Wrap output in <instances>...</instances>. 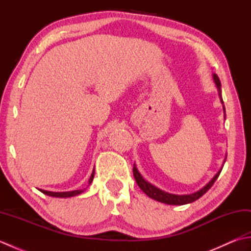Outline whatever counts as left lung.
<instances>
[{"mask_svg":"<svg viewBox=\"0 0 251 251\" xmlns=\"http://www.w3.org/2000/svg\"><path fill=\"white\" fill-rule=\"evenodd\" d=\"M214 79H215V83L217 85L218 92H219V96L221 98V83H220V79H219V77H218L217 74H214ZM221 102H222V98H221ZM223 110H226L225 106H223ZM221 170H222V168L217 173L215 177L212 178L209 182H208L204 186V188L201 189L200 191L195 192V193H192L189 195H175V194H170V193H167V192H164L162 190L157 189L156 186L152 185L151 183H149L148 181L143 179L135 166H134V168H132V173H134V177H135L137 184L139 185V188L143 192H145V193L149 197H151V199L155 200L157 201L165 202V204H168V205H185V204H190V202L195 201L196 200H199L200 197L204 195L206 192L209 190L212 185H214L215 181L218 179V177H219Z\"/></svg>","mask_w":251,"mask_h":251,"instance_id":"obj_1","label":"left lung"}]
</instances>
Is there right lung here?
<instances>
[{
    "label": "right lung",
    "mask_w": 251,
    "mask_h": 251,
    "mask_svg": "<svg viewBox=\"0 0 251 251\" xmlns=\"http://www.w3.org/2000/svg\"><path fill=\"white\" fill-rule=\"evenodd\" d=\"M94 175H95V170L89 178V184L92 183V181L94 179ZM40 191L42 193L50 196H54V197H71V196H75L83 193V190H75V191H70V192H50V191H45V190H40Z\"/></svg>",
    "instance_id": "1"
}]
</instances>
